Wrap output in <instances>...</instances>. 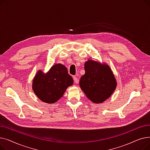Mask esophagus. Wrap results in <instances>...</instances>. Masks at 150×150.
<instances>
[{
    "mask_svg": "<svg viewBox=\"0 0 150 150\" xmlns=\"http://www.w3.org/2000/svg\"><path fill=\"white\" fill-rule=\"evenodd\" d=\"M73 79L74 80V83L75 84H78V83H79V80H78V78L76 76H74L73 77Z\"/></svg>",
    "mask_w": 150,
    "mask_h": 150,
    "instance_id": "1",
    "label": "esophagus"
}]
</instances>
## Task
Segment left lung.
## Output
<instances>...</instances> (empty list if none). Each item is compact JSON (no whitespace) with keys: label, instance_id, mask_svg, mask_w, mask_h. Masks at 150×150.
Listing matches in <instances>:
<instances>
[{"label":"left lung","instance_id":"left-lung-1","mask_svg":"<svg viewBox=\"0 0 150 150\" xmlns=\"http://www.w3.org/2000/svg\"><path fill=\"white\" fill-rule=\"evenodd\" d=\"M85 74L80 86L87 97L95 103H103L115 91L117 81L108 65L89 59L84 63Z\"/></svg>","mask_w":150,"mask_h":150}]
</instances>
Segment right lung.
<instances>
[{
    "label": "right lung",
    "instance_id": "add662e5",
    "mask_svg": "<svg viewBox=\"0 0 150 150\" xmlns=\"http://www.w3.org/2000/svg\"><path fill=\"white\" fill-rule=\"evenodd\" d=\"M74 83L67 68L61 64H54L47 74L38 70L33 80L32 89L36 96L46 103H54Z\"/></svg>",
    "mask_w": 150,
    "mask_h": 150
}]
</instances>
